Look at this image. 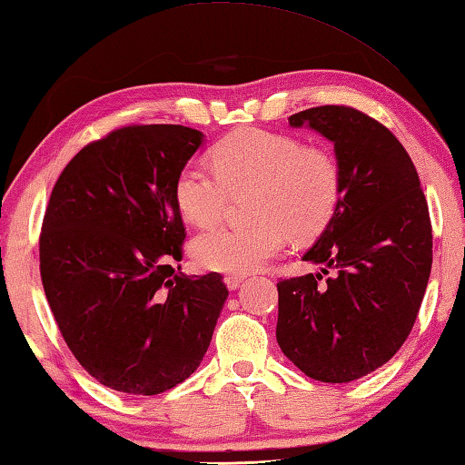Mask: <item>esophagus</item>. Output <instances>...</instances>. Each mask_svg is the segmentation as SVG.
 <instances>
[{
	"instance_id": "esophagus-1",
	"label": "esophagus",
	"mask_w": 465,
	"mask_h": 465,
	"mask_svg": "<svg viewBox=\"0 0 465 465\" xmlns=\"http://www.w3.org/2000/svg\"><path fill=\"white\" fill-rule=\"evenodd\" d=\"M223 281L227 284V289L235 291V289H240L243 281H246V274H225Z\"/></svg>"
}]
</instances>
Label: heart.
<instances>
[{
	"instance_id": "b5f03b06",
	"label": "heart",
	"mask_w": 465,
	"mask_h": 465,
	"mask_svg": "<svg viewBox=\"0 0 465 465\" xmlns=\"http://www.w3.org/2000/svg\"><path fill=\"white\" fill-rule=\"evenodd\" d=\"M213 168L189 163L174 181L176 207L187 222L211 225L223 217L233 193L254 189L248 225L203 232L191 252L199 266L246 274L276 258L294 240L325 230L341 195L337 160L323 148L260 128L230 134L211 152Z\"/></svg>"
}]
</instances>
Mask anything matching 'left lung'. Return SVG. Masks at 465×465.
<instances>
[{
  "label": "left lung",
  "mask_w": 465,
  "mask_h": 465,
  "mask_svg": "<svg viewBox=\"0 0 465 465\" xmlns=\"http://www.w3.org/2000/svg\"><path fill=\"white\" fill-rule=\"evenodd\" d=\"M289 124L333 142L341 195L302 256L325 268L276 284V341L309 378L351 382L384 366L415 325L433 264L427 199L409 152L374 117L321 105Z\"/></svg>",
  "instance_id": "1"
}]
</instances>
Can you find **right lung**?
I'll return each instance as SVG.
<instances>
[{"mask_svg": "<svg viewBox=\"0 0 465 465\" xmlns=\"http://www.w3.org/2000/svg\"><path fill=\"white\" fill-rule=\"evenodd\" d=\"M201 144L184 125L109 132L64 166L42 219L50 311L79 364L117 392L152 396L187 380L230 294L219 272L174 268L187 238L174 181Z\"/></svg>", "mask_w": 465, "mask_h": 465, "instance_id": "1", "label": "right lung"}]
</instances>
